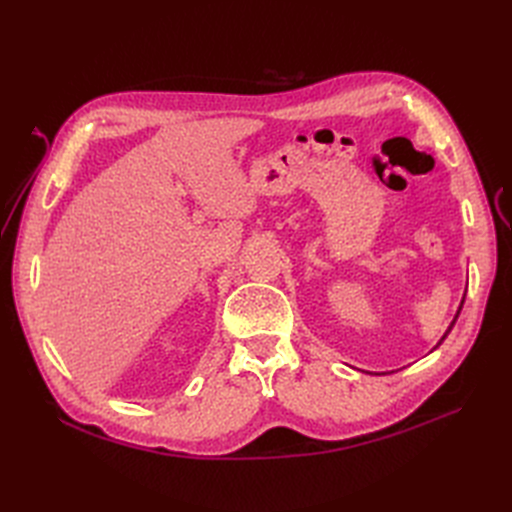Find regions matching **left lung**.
<instances>
[{"label": "left lung", "instance_id": "left-lung-1", "mask_svg": "<svg viewBox=\"0 0 512 512\" xmlns=\"http://www.w3.org/2000/svg\"><path fill=\"white\" fill-rule=\"evenodd\" d=\"M463 299H466V297H463ZM463 299H461V305H459V309H457V316L453 318V322H451V327H448V331H446V333L442 335V339H440V344L444 342V339H446V335H448V333H451V329L455 327V322H457V318H459V312H461V307H463ZM440 344H438V346H440ZM438 346H436V348H438Z\"/></svg>", "mask_w": 512, "mask_h": 512}]
</instances>
